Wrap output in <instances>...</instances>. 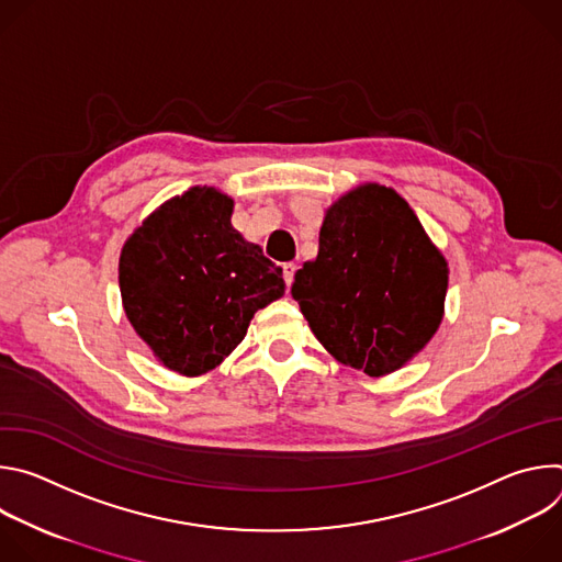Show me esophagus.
<instances>
[{"label":"esophagus","instance_id":"1","mask_svg":"<svg viewBox=\"0 0 562 562\" xmlns=\"http://www.w3.org/2000/svg\"><path fill=\"white\" fill-rule=\"evenodd\" d=\"M295 271H297V265H295V262H286V265H282V276H284L286 286H291V284H293Z\"/></svg>","mask_w":562,"mask_h":562}]
</instances>
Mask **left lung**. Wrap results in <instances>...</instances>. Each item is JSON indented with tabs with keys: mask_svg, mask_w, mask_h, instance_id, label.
<instances>
[{
	"mask_svg": "<svg viewBox=\"0 0 562 562\" xmlns=\"http://www.w3.org/2000/svg\"><path fill=\"white\" fill-rule=\"evenodd\" d=\"M447 284V260L407 200L367 182L327 209L317 256L297 269L291 295L338 362L380 378L434 338Z\"/></svg>",
	"mask_w": 562,
	"mask_h": 562,
	"instance_id": "left-lung-1",
	"label": "left lung"
}]
</instances>
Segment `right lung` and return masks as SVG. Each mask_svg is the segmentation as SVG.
I'll return each instance as SVG.
<instances>
[{"mask_svg": "<svg viewBox=\"0 0 562 562\" xmlns=\"http://www.w3.org/2000/svg\"><path fill=\"white\" fill-rule=\"evenodd\" d=\"M233 198L191 187L159 204L120 254L122 306L167 369L195 378L245 340L251 317L284 295L282 269L231 224Z\"/></svg>", "mask_w": 562, "mask_h": 562, "instance_id": "obj_1", "label": "right lung"}]
</instances>
